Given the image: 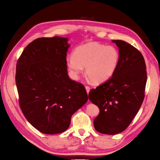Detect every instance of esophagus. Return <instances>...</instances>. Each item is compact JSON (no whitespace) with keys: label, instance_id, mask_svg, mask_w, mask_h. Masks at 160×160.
<instances>
[{"label":"esophagus","instance_id":"obj_1","mask_svg":"<svg viewBox=\"0 0 160 160\" xmlns=\"http://www.w3.org/2000/svg\"><path fill=\"white\" fill-rule=\"evenodd\" d=\"M85 88H86V92H87V93L88 94V93H89V91H90V87H89V86H86Z\"/></svg>","mask_w":160,"mask_h":160}]
</instances>
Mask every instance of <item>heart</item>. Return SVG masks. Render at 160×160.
Instances as JSON below:
<instances>
[{
	"label": "heart",
	"mask_w": 160,
	"mask_h": 160,
	"mask_svg": "<svg viewBox=\"0 0 160 160\" xmlns=\"http://www.w3.org/2000/svg\"><path fill=\"white\" fill-rule=\"evenodd\" d=\"M119 62V52L115 47L96 42L78 46L73 56H68L66 59L73 78H78L86 67V76L96 84L109 80L116 72Z\"/></svg>",
	"instance_id": "b5f03b06"
}]
</instances>
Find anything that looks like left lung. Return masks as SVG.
Here are the masks:
<instances>
[{"instance_id":"8db88e82","label":"left lung","mask_w":160,"mask_h":160,"mask_svg":"<svg viewBox=\"0 0 160 160\" xmlns=\"http://www.w3.org/2000/svg\"><path fill=\"white\" fill-rule=\"evenodd\" d=\"M119 48L120 62L113 76L88 93L100 112L93 120L96 131L115 135L126 129L140 108L147 82L145 59L139 50L122 40H112Z\"/></svg>"}]
</instances>
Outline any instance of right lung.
<instances>
[{"mask_svg": "<svg viewBox=\"0 0 160 160\" xmlns=\"http://www.w3.org/2000/svg\"><path fill=\"white\" fill-rule=\"evenodd\" d=\"M67 41L62 37L36 39L17 62L20 108L28 122L44 134L67 130L72 115L88 101L83 85L68 76Z\"/></svg>", "mask_w": 160, "mask_h": 160, "instance_id": "obj_1", "label": "right lung"}]
</instances>
